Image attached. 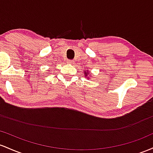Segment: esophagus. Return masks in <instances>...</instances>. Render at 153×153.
Returning a JSON list of instances; mask_svg holds the SVG:
<instances>
[{"label": "esophagus", "instance_id": "1", "mask_svg": "<svg viewBox=\"0 0 153 153\" xmlns=\"http://www.w3.org/2000/svg\"><path fill=\"white\" fill-rule=\"evenodd\" d=\"M67 63L68 64L73 65L74 63V61H73V60H68V61H67Z\"/></svg>", "mask_w": 153, "mask_h": 153}]
</instances>
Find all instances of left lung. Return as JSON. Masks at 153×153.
I'll return each instance as SVG.
<instances>
[{
  "label": "left lung",
  "instance_id": "1",
  "mask_svg": "<svg viewBox=\"0 0 153 153\" xmlns=\"http://www.w3.org/2000/svg\"><path fill=\"white\" fill-rule=\"evenodd\" d=\"M84 74H85V77H87V78H88V79H90V76H87V75L89 74H90V72H89V71L88 70H84Z\"/></svg>",
  "mask_w": 153,
  "mask_h": 153
}]
</instances>
